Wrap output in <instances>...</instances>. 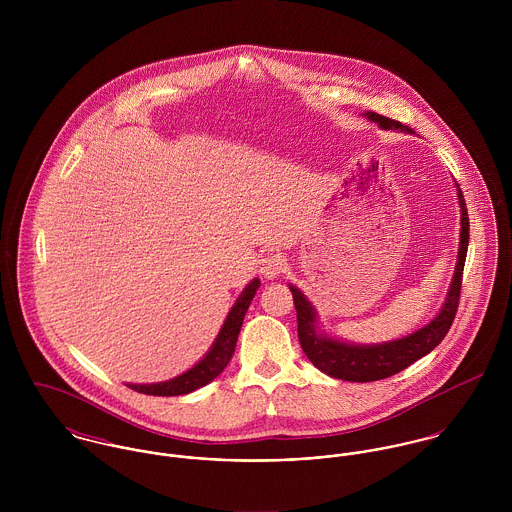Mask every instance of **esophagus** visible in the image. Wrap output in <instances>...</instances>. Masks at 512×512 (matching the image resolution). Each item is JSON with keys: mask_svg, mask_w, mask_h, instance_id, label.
Listing matches in <instances>:
<instances>
[{"mask_svg": "<svg viewBox=\"0 0 512 512\" xmlns=\"http://www.w3.org/2000/svg\"><path fill=\"white\" fill-rule=\"evenodd\" d=\"M286 270V260L282 254H268L262 262H260V274L268 280L278 278L282 272Z\"/></svg>", "mask_w": 512, "mask_h": 512, "instance_id": "esophagus-1", "label": "esophagus"}]
</instances>
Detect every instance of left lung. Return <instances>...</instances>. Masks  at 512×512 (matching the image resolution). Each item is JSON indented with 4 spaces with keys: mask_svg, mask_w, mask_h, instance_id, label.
I'll return each mask as SVG.
<instances>
[{
    "mask_svg": "<svg viewBox=\"0 0 512 512\" xmlns=\"http://www.w3.org/2000/svg\"><path fill=\"white\" fill-rule=\"evenodd\" d=\"M365 116L368 120L376 122L382 130H400L404 134H414V130L404 126L402 122L380 116L376 112H366ZM457 197L461 207V240H459L455 274L449 284V292L441 311L426 327L418 329L416 333L390 343H380V345H351V343L331 339L317 331V315L313 305L307 301V297L297 288L290 286L293 305L297 311L299 345L305 357L321 372L339 380H349V382L382 380L404 370L406 366L416 363L418 359L426 357L443 341L457 313L461 276H463L467 246H469V217H467V207H465L461 189H457Z\"/></svg>",
    "mask_w": 512,
    "mask_h": 512,
    "instance_id": "8db88e82",
    "label": "left lung"
}]
</instances>
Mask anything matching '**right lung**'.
Listing matches in <instances>:
<instances>
[{
    "label": "right lung",
    "mask_w": 512,
    "mask_h": 512,
    "mask_svg": "<svg viewBox=\"0 0 512 512\" xmlns=\"http://www.w3.org/2000/svg\"><path fill=\"white\" fill-rule=\"evenodd\" d=\"M258 288H260V280L254 278L244 288V292L240 293V297L236 299V303L228 311V317H226L224 325L220 327L219 335H217L211 351L203 357L201 363L189 368L181 376H175V378L165 380V382L128 384V386L136 392L149 394V396H179V394H189V392L209 384L211 380H215L234 355V347H236V341H238V333H240L244 315H246L248 305H250L252 297L256 295Z\"/></svg>",
    "instance_id": "1"
}]
</instances>
